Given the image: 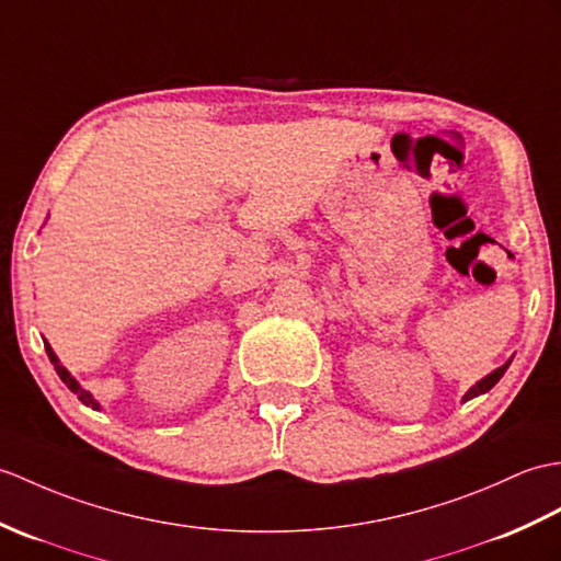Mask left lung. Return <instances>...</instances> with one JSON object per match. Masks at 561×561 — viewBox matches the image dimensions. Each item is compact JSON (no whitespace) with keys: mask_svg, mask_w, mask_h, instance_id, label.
I'll use <instances>...</instances> for the list:
<instances>
[{"mask_svg":"<svg viewBox=\"0 0 561 561\" xmlns=\"http://www.w3.org/2000/svg\"><path fill=\"white\" fill-rule=\"evenodd\" d=\"M510 363L512 360H506L504 366H500L497 370H492L488 377H483V380L480 382H476L471 389H468L466 392V397H463V401H468V399H473V397H478V394H485V392H490V389L500 382V377L506 373V368H510Z\"/></svg>","mask_w":561,"mask_h":561,"instance_id":"8db88e82","label":"left lung"}]
</instances>
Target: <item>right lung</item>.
Listing matches in <instances>:
<instances>
[{"instance_id":"obj_1","label":"right lung","mask_w":561,"mask_h":561,"mask_svg":"<svg viewBox=\"0 0 561 561\" xmlns=\"http://www.w3.org/2000/svg\"><path fill=\"white\" fill-rule=\"evenodd\" d=\"M45 351H47V356H49V360H51V366H55L57 375L61 377V382L67 385L73 394H78V399H81V401L85 403V407H93V409L98 411V409H100V403H98L93 397H90V392H85V389H83L81 385H78V380H76V377H71V373H69L67 368L61 366L59 358H57V354H55V351H51V346H49L47 342H45Z\"/></svg>"}]
</instances>
